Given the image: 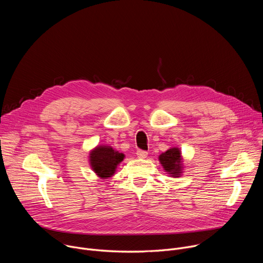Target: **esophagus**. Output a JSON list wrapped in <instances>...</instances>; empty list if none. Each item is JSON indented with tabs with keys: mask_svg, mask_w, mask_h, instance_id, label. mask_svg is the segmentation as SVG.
<instances>
[{
	"mask_svg": "<svg viewBox=\"0 0 263 263\" xmlns=\"http://www.w3.org/2000/svg\"><path fill=\"white\" fill-rule=\"evenodd\" d=\"M136 155H137V157H138V158H140V159H144V158H146V156H147V152L143 151V149H137Z\"/></svg>",
	"mask_w": 263,
	"mask_h": 263,
	"instance_id": "esophagus-1",
	"label": "esophagus"
}]
</instances>
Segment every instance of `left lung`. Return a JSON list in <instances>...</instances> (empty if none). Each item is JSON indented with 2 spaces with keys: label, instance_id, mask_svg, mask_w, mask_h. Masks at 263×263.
<instances>
[{
  "label": "left lung",
  "instance_id": "8db88e82",
  "mask_svg": "<svg viewBox=\"0 0 263 263\" xmlns=\"http://www.w3.org/2000/svg\"><path fill=\"white\" fill-rule=\"evenodd\" d=\"M159 162L164 171L172 177H180L183 173V158L179 147H171L160 154Z\"/></svg>",
  "mask_w": 263,
  "mask_h": 263
}]
</instances>
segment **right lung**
Returning <instances> with one entry per match:
<instances>
[{"label":"right lung","instance_id":"add662e5","mask_svg":"<svg viewBox=\"0 0 263 263\" xmlns=\"http://www.w3.org/2000/svg\"><path fill=\"white\" fill-rule=\"evenodd\" d=\"M124 158L123 153L116 151L110 145H97L89 152L90 167L101 179H108L114 176Z\"/></svg>","mask_w":263,"mask_h":263}]
</instances>
